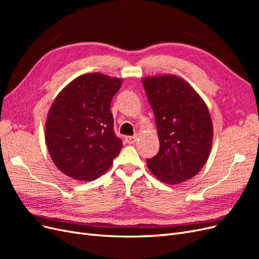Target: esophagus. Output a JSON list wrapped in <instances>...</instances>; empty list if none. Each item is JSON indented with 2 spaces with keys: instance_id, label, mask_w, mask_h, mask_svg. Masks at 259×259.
<instances>
[{
  "instance_id": "obj_1",
  "label": "esophagus",
  "mask_w": 259,
  "mask_h": 259,
  "mask_svg": "<svg viewBox=\"0 0 259 259\" xmlns=\"http://www.w3.org/2000/svg\"><path fill=\"white\" fill-rule=\"evenodd\" d=\"M137 136L135 135V136H126L125 137V142H126L127 144H134L136 140H137Z\"/></svg>"
}]
</instances>
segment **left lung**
<instances>
[{
	"mask_svg": "<svg viewBox=\"0 0 259 259\" xmlns=\"http://www.w3.org/2000/svg\"><path fill=\"white\" fill-rule=\"evenodd\" d=\"M144 89L154 117L159 152L147 166L161 182L182 184L206 163L213 144V122L204 100L174 74L145 76Z\"/></svg>",
	"mask_w": 259,
	"mask_h": 259,
	"instance_id": "obj_1",
	"label": "left lung"
}]
</instances>
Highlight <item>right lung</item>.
I'll use <instances>...</instances> for the list:
<instances>
[{"instance_id":"add662e5","label":"right lung","mask_w":259,"mask_h":259,"mask_svg":"<svg viewBox=\"0 0 259 259\" xmlns=\"http://www.w3.org/2000/svg\"><path fill=\"white\" fill-rule=\"evenodd\" d=\"M122 79L99 72L75 77L50 108L45 142L56 167L81 182L97 179L111 167L123 147L114 135L110 104Z\"/></svg>"}]
</instances>
